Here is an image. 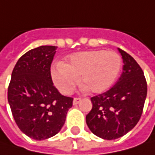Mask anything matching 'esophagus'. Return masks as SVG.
<instances>
[{
    "mask_svg": "<svg viewBox=\"0 0 155 155\" xmlns=\"http://www.w3.org/2000/svg\"><path fill=\"white\" fill-rule=\"evenodd\" d=\"M81 102V98L79 97H75L73 99V105H77V104H78Z\"/></svg>",
    "mask_w": 155,
    "mask_h": 155,
    "instance_id": "1",
    "label": "esophagus"
}]
</instances>
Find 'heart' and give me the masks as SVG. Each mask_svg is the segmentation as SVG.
I'll return each mask as SVG.
<instances>
[{
	"mask_svg": "<svg viewBox=\"0 0 155 155\" xmlns=\"http://www.w3.org/2000/svg\"><path fill=\"white\" fill-rule=\"evenodd\" d=\"M122 58L104 50L77 52L51 71V79L63 94H71L78 84L91 93L106 91L116 82L122 70Z\"/></svg>",
	"mask_w": 155,
	"mask_h": 155,
	"instance_id": "heart-1",
	"label": "heart"
}]
</instances>
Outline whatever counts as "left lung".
Listing matches in <instances>:
<instances>
[{
	"mask_svg": "<svg viewBox=\"0 0 155 155\" xmlns=\"http://www.w3.org/2000/svg\"><path fill=\"white\" fill-rule=\"evenodd\" d=\"M123 71L108 91L91 98L92 109L86 116L90 130L104 140H115L129 132L140 120L147 97L146 78L140 65L118 48Z\"/></svg>",
	"mask_w": 155,
	"mask_h": 155,
	"instance_id": "left-lung-1",
	"label": "left lung"
}]
</instances>
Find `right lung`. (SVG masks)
<instances>
[{
  "label": "right lung",
  "instance_id": "1",
  "mask_svg": "<svg viewBox=\"0 0 155 155\" xmlns=\"http://www.w3.org/2000/svg\"><path fill=\"white\" fill-rule=\"evenodd\" d=\"M57 46L41 45L26 52L13 70L8 100L16 124L33 140L48 139L64 126L73 98L58 92L51 80Z\"/></svg>",
  "mask_w": 155,
  "mask_h": 155
}]
</instances>
